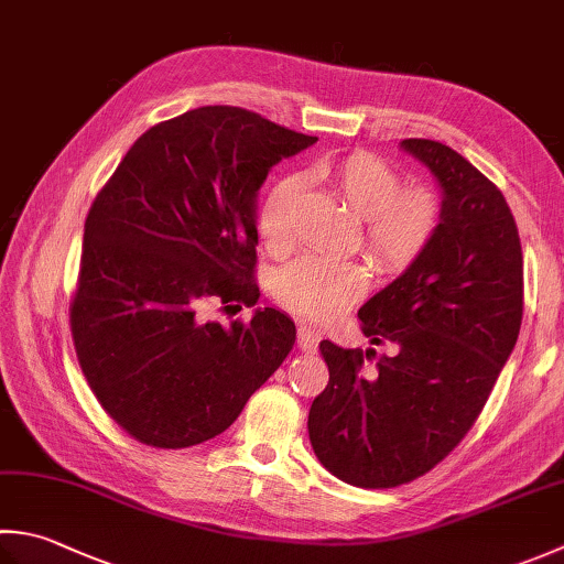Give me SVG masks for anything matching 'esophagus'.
I'll return each instance as SVG.
<instances>
[{"label": "esophagus", "instance_id": "esophagus-1", "mask_svg": "<svg viewBox=\"0 0 564 564\" xmlns=\"http://www.w3.org/2000/svg\"><path fill=\"white\" fill-rule=\"evenodd\" d=\"M317 341H319V333L315 327L305 323L297 325V345H301L303 351H313L317 347Z\"/></svg>", "mask_w": 564, "mask_h": 564}]
</instances>
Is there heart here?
<instances>
[{
  "label": "heart",
  "mask_w": 564,
  "mask_h": 564,
  "mask_svg": "<svg viewBox=\"0 0 564 564\" xmlns=\"http://www.w3.org/2000/svg\"><path fill=\"white\" fill-rule=\"evenodd\" d=\"M313 175L345 197L364 217V239L381 269H403L423 251L437 225V200L425 187L401 191V178L391 165L369 153H351L339 161H319ZM301 183L283 178L275 183L259 209V235L273 253L295 245L293 207ZM369 269L355 259L307 253L283 267L273 281L275 301L289 311L327 319L345 311L367 291Z\"/></svg>",
  "instance_id": "heart-1"
}]
</instances>
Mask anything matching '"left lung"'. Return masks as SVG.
<instances>
[{
    "label": "left lung",
    "mask_w": 564,
    "mask_h": 564,
    "mask_svg": "<svg viewBox=\"0 0 564 564\" xmlns=\"http://www.w3.org/2000/svg\"><path fill=\"white\" fill-rule=\"evenodd\" d=\"M401 149L433 173L443 203L411 267L359 307L371 345L395 351L367 369L361 349L319 341L329 381L307 415L323 467L361 489L423 477L459 445L523 317L521 239L499 187L440 141L403 139Z\"/></svg>",
    "instance_id": "left-lung-1"
}]
</instances>
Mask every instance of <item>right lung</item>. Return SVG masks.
<instances>
[{"mask_svg":"<svg viewBox=\"0 0 564 564\" xmlns=\"http://www.w3.org/2000/svg\"><path fill=\"white\" fill-rule=\"evenodd\" d=\"M317 137L241 107H197L151 127L85 219L70 305L77 361L115 423L143 445H200L237 421L295 341L293 319H203L207 297L259 301L257 197Z\"/></svg>","mask_w":564,"mask_h":564,"instance_id":"right-lung-1","label":"right lung"}]
</instances>
